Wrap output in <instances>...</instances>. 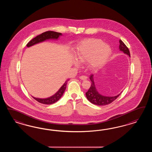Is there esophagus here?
Masks as SVG:
<instances>
[{
	"instance_id": "1",
	"label": "esophagus",
	"mask_w": 152,
	"mask_h": 152,
	"mask_svg": "<svg viewBox=\"0 0 152 152\" xmlns=\"http://www.w3.org/2000/svg\"><path fill=\"white\" fill-rule=\"evenodd\" d=\"M80 78L81 80H86V79L88 78V77H87L86 76H84V75H83V76H80Z\"/></svg>"
}]
</instances>
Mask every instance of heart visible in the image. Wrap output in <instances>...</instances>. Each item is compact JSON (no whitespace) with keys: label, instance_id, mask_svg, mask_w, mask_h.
<instances>
[{"label":"heart","instance_id":"b5f03b06","mask_svg":"<svg viewBox=\"0 0 152 152\" xmlns=\"http://www.w3.org/2000/svg\"><path fill=\"white\" fill-rule=\"evenodd\" d=\"M111 48L100 39L91 38L81 42L76 48V59L80 63H89L92 68L99 67L111 54ZM75 64H77L76 62Z\"/></svg>","mask_w":152,"mask_h":152}]
</instances>
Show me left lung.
I'll list each match as a JSON object with an SVG mask.
<instances>
[{
  "label": "left lung",
  "mask_w": 152,
  "mask_h": 152,
  "mask_svg": "<svg viewBox=\"0 0 152 152\" xmlns=\"http://www.w3.org/2000/svg\"><path fill=\"white\" fill-rule=\"evenodd\" d=\"M119 43L120 50L123 51L124 53L129 55V56L130 57L129 49L125 45L124 43L120 39L119 40ZM90 79L91 81V86L88 89V90L86 92V96L88 100L94 105H96L99 106H102V105H106L107 104H109L116 100L121 94L120 93V94L116 95V96H102V95H100L99 92H97L96 88H95V83L94 81V75H90Z\"/></svg>",
  "instance_id": "1"
}]
</instances>
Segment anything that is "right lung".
I'll return each mask as SVG.
<instances>
[{
    "label": "right lung",
    "instance_id": "add662e5",
    "mask_svg": "<svg viewBox=\"0 0 152 152\" xmlns=\"http://www.w3.org/2000/svg\"><path fill=\"white\" fill-rule=\"evenodd\" d=\"M60 36H62V33L53 32V31H47L45 32L42 33L41 34L37 36V37L34 38L31 41H30L28 43L27 46L28 47H29L31 46H33L35 44L45 41L46 39H57ZM68 81H69V80H67L64 84L58 90V91L52 96L46 98V99H39V98L32 97L36 101L41 104H46V105L52 104L58 101L63 95L67 86V83Z\"/></svg>",
    "mask_w": 152,
    "mask_h": 152
}]
</instances>
